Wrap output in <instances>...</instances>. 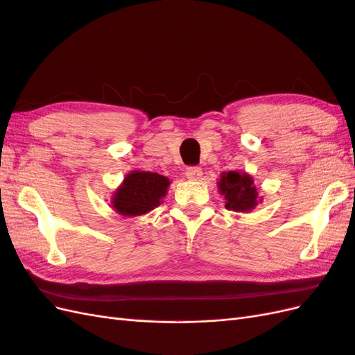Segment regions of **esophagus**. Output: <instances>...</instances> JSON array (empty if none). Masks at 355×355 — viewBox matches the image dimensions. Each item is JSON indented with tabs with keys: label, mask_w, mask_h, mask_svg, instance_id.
<instances>
[{
	"label": "esophagus",
	"mask_w": 355,
	"mask_h": 355,
	"mask_svg": "<svg viewBox=\"0 0 355 355\" xmlns=\"http://www.w3.org/2000/svg\"><path fill=\"white\" fill-rule=\"evenodd\" d=\"M185 176L191 180H198L202 176V171L200 167H188L185 171Z\"/></svg>",
	"instance_id": "1"
}]
</instances>
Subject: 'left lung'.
I'll list each match as a JSON object with an SVG mask.
<instances>
[{
  "label": "left lung",
  "instance_id": "8db88e82",
  "mask_svg": "<svg viewBox=\"0 0 355 355\" xmlns=\"http://www.w3.org/2000/svg\"><path fill=\"white\" fill-rule=\"evenodd\" d=\"M218 189L227 200L225 207L232 211H250L261 201L252 176L240 171H223Z\"/></svg>",
  "mask_w": 355,
  "mask_h": 355
}]
</instances>
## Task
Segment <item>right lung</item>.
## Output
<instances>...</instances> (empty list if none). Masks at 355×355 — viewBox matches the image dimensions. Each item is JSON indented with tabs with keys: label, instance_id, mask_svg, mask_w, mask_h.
<instances>
[{
	"label": "right lung",
	"instance_id": "obj_1",
	"mask_svg": "<svg viewBox=\"0 0 355 355\" xmlns=\"http://www.w3.org/2000/svg\"><path fill=\"white\" fill-rule=\"evenodd\" d=\"M168 185L170 180L163 175L135 170L114 192L112 207L123 216H141L159 206Z\"/></svg>",
	"mask_w": 355,
	"mask_h": 355
}]
</instances>
